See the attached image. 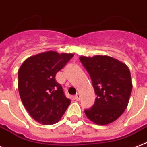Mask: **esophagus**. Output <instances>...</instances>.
<instances>
[{"label":"esophagus","instance_id":"1","mask_svg":"<svg viewBox=\"0 0 147 147\" xmlns=\"http://www.w3.org/2000/svg\"><path fill=\"white\" fill-rule=\"evenodd\" d=\"M74 98H75V100H80V94H79V93H77V94H76L74 95Z\"/></svg>","mask_w":147,"mask_h":147}]
</instances>
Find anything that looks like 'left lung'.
I'll list each match as a JSON object with an SVG mask.
<instances>
[{"instance_id": "left-lung-1", "label": "left lung", "mask_w": 147, "mask_h": 147, "mask_svg": "<svg viewBox=\"0 0 147 147\" xmlns=\"http://www.w3.org/2000/svg\"><path fill=\"white\" fill-rule=\"evenodd\" d=\"M90 75L95 94L94 103L85 113L95 124L104 125L114 122L128 106L132 82L128 66L107 55L80 58Z\"/></svg>"}]
</instances>
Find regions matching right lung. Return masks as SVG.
Returning a JSON list of instances; mask_svg holds the SVG:
<instances>
[{
	"mask_svg": "<svg viewBox=\"0 0 147 147\" xmlns=\"http://www.w3.org/2000/svg\"><path fill=\"white\" fill-rule=\"evenodd\" d=\"M74 54L49 51L31 56L18 72L19 92L23 105L35 121L43 125L59 122L71 104L55 75Z\"/></svg>",
	"mask_w": 147,
	"mask_h": 147,
	"instance_id": "right-lung-1",
	"label": "right lung"
}]
</instances>
